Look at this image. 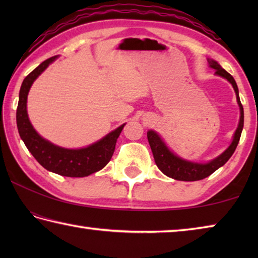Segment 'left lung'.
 Returning <instances> with one entry per match:
<instances>
[{
	"mask_svg": "<svg viewBox=\"0 0 258 258\" xmlns=\"http://www.w3.org/2000/svg\"><path fill=\"white\" fill-rule=\"evenodd\" d=\"M209 66H211L213 69H215L217 75L226 78V80L232 84L233 89L235 91V94H237L238 104L240 107L239 125H238L237 131H235L234 133L233 141L228 149H226L221 156H218L217 158L209 161L207 164L191 163V161L178 158L177 156H175L173 152L169 151V149L166 147L165 143L161 141V139L159 138L158 134L154 132V131H149V132L147 133V137L151 148L152 155H154L157 167H158L160 171L165 174V175H167L168 177L175 178V180H178V181H199L211 175V174H213L216 169L220 168L221 166H223L226 161L230 159V157L233 155L235 148L238 146L240 137H241V132L243 128V108H242L241 102H240L237 83H235L234 78L231 76L228 72L224 71V69L222 68L216 61L209 60Z\"/></svg>",
	"mask_w": 258,
	"mask_h": 258,
	"instance_id": "obj_1",
	"label": "left lung"
}]
</instances>
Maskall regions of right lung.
Here are the masks:
<instances>
[{"label": "right lung", "instance_id": "1", "mask_svg": "<svg viewBox=\"0 0 258 258\" xmlns=\"http://www.w3.org/2000/svg\"><path fill=\"white\" fill-rule=\"evenodd\" d=\"M56 56L46 59L26 76L20 87L19 102L17 108V127L21 140L34 158L47 171L68 177H84L102 169L111 159L116 142L124 125L112 131L100 141L83 149L72 150L56 147L36 133L28 119L26 104L33 82L55 60Z\"/></svg>", "mask_w": 258, "mask_h": 258}]
</instances>
